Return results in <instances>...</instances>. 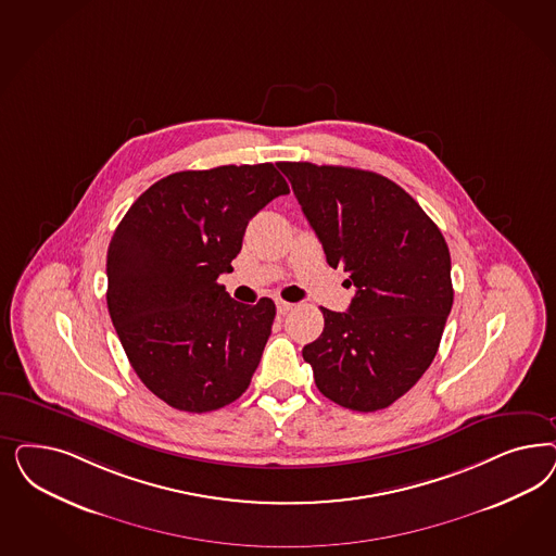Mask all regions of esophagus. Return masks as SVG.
Returning <instances> with one entry per match:
<instances>
[{
    "label": "esophagus",
    "instance_id": "1",
    "mask_svg": "<svg viewBox=\"0 0 556 556\" xmlns=\"http://www.w3.org/2000/svg\"><path fill=\"white\" fill-rule=\"evenodd\" d=\"M292 303H287V301H278L276 303V308H278V315H288L290 311H292Z\"/></svg>",
    "mask_w": 556,
    "mask_h": 556
}]
</instances>
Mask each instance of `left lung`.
<instances>
[{"mask_svg":"<svg viewBox=\"0 0 556 556\" xmlns=\"http://www.w3.org/2000/svg\"><path fill=\"white\" fill-rule=\"evenodd\" d=\"M327 264L350 274L348 313L323 308L306 343L315 384L352 412L393 405L435 358L454 290L444 235L401 186L340 165L280 162Z\"/></svg>","mask_w":556,"mask_h":556,"instance_id":"obj_1","label":"left lung"}]
</instances>
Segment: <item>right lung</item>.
<instances>
[{
    "instance_id": "obj_1",
    "label": "right lung",
    "mask_w": 556,
    "mask_h": 556,
    "mask_svg": "<svg viewBox=\"0 0 556 556\" xmlns=\"http://www.w3.org/2000/svg\"><path fill=\"white\" fill-rule=\"evenodd\" d=\"M271 163L178 172L135 200L108 248V313L144 387L169 407L220 409L250 387L276 305L237 303L233 271L251 216L288 194Z\"/></svg>"
}]
</instances>
